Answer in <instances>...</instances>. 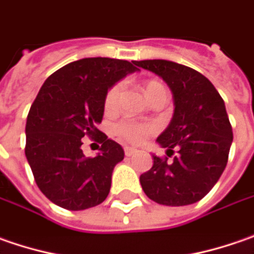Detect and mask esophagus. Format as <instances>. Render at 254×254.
Returning a JSON list of instances; mask_svg holds the SVG:
<instances>
[{
    "instance_id": "obj_1",
    "label": "esophagus",
    "mask_w": 254,
    "mask_h": 254,
    "mask_svg": "<svg viewBox=\"0 0 254 254\" xmlns=\"http://www.w3.org/2000/svg\"><path fill=\"white\" fill-rule=\"evenodd\" d=\"M135 153H136V149L125 148V155H127V156H132V155H135Z\"/></svg>"
}]
</instances>
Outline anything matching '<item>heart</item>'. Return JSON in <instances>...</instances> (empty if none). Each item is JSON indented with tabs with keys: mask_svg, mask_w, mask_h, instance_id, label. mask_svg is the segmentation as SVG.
<instances>
[{
	"mask_svg": "<svg viewBox=\"0 0 254 254\" xmlns=\"http://www.w3.org/2000/svg\"><path fill=\"white\" fill-rule=\"evenodd\" d=\"M165 88L163 85L158 81H149L145 83V94L146 98H149L150 95L153 94L155 91ZM122 91V85L121 83H116L114 85L105 95V109L106 111H114L118 105V101H119V95ZM115 132L118 136H121L122 139H125L127 142H132V143H139L142 142L143 139L148 136L149 133L153 132V127L150 125H145V124H139L135 121H130V119H125V121H121L118 125L115 127Z\"/></svg>",
	"mask_w": 254,
	"mask_h": 254,
	"instance_id": "1",
	"label": "heart"
}]
</instances>
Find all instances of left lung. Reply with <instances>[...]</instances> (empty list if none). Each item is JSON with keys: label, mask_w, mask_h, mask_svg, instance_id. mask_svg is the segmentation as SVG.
Returning <instances> with one entry per match:
<instances>
[{"label": "left lung", "mask_w": 254, "mask_h": 254, "mask_svg": "<svg viewBox=\"0 0 254 254\" xmlns=\"http://www.w3.org/2000/svg\"><path fill=\"white\" fill-rule=\"evenodd\" d=\"M160 76L173 95L171 124L156 142L173 160L152 155L153 165L139 181L149 199L166 206L199 202L225 171L233 132L222 96L200 72L166 60L135 61Z\"/></svg>", "instance_id": "obj_1"}]
</instances>
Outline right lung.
I'll list each match as a JSON object with an SVG mask.
<instances>
[{"mask_svg":"<svg viewBox=\"0 0 254 254\" xmlns=\"http://www.w3.org/2000/svg\"><path fill=\"white\" fill-rule=\"evenodd\" d=\"M136 71L135 61L82 58L54 72L41 86L27 118L25 156L39 190L52 203L85 210L109 194L114 168L125 153L96 127L106 92ZM83 136L101 140L95 158L83 155Z\"/></svg>","mask_w":254,"mask_h":254,"instance_id":"obj_1","label":"right lung"}]
</instances>
